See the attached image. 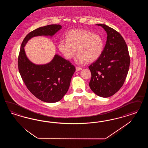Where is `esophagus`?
Segmentation results:
<instances>
[{
	"label": "esophagus",
	"instance_id": "esophagus-1",
	"mask_svg": "<svg viewBox=\"0 0 148 148\" xmlns=\"http://www.w3.org/2000/svg\"><path fill=\"white\" fill-rule=\"evenodd\" d=\"M81 69H82V68L80 67H76V72H77V71H81Z\"/></svg>",
	"mask_w": 148,
	"mask_h": 148
}]
</instances>
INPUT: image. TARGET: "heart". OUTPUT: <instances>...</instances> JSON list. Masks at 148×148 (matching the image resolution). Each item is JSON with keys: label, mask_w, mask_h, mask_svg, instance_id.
I'll return each mask as SVG.
<instances>
[{"label": "heart", "mask_w": 148, "mask_h": 148, "mask_svg": "<svg viewBox=\"0 0 148 148\" xmlns=\"http://www.w3.org/2000/svg\"><path fill=\"white\" fill-rule=\"evenodd\" d=\"M66 40H61L58 49L66 59L70 60L76 53V61L93 62L97 60L103 53V39L98 34L85 29H75L68 32Z\"/></svg>", "instance_id": "heart-1"}]
</instances>
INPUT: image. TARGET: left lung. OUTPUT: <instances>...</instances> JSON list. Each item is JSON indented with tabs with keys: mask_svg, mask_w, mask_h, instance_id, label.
<instances>
[{
	"mask_svg": "<svg viewBox=\"0 0 148 148\" xmlns=\"http://www.w3.org/2000/svg\"><path fill=\"white\" fill-rule=\"evenodd\" d=\"M107 40L100 58L88 67L91 72L90 88L99 97L108 98L121 89L127 75L130 58L125 41L121 35L105 24Z\"/></svg>",
	"mask_w": 148,
	"mask_h": 148,
	"instance_id": "left-lung-1",
	"label": "left lung"
}]
</instances>
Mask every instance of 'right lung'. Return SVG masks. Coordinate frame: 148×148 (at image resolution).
<instances>
[{
	"mask_svg": "<svg viewBox=\"0 0 148 148\" xmlns=\"http://www.w3.org/2000/svg\"><path fill=\"white\" fill-rule=\"evenodd\" d=\"M61 28L59 24H51L29 32L23 40L18 56V70L27 88L37 98L46 103H56L62 99L69 89L75 68L56 54L50 62L35 64L27 58L24 47L32 37L53 36Z\"/></svg>",
	"mask_w": 148,
	"mask_h": 148,
	"instance_id": "add662e5",
	"label": "right lung"
}]
</instances>
